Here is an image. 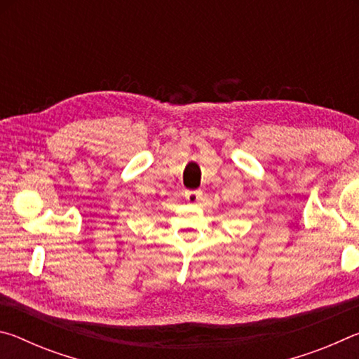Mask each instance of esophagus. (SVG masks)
<instances>
[{
  "label": "esophagus",
  "mask_w": 359,
  "mask_h": 359,
  "mask_svg": "<svg viewBox=\"0 0 359 359\" xmlns=\"http://www.w3.org/2000/svg\"><path fill=\"white\" fill-rule=\"evenodd\" d=\"M201 196H203V193L199 190H187L185 191V199L191 204H196L199 199H201Z\"/></svg>",
  "instance_id": "34e87169"
}]
</instances>
